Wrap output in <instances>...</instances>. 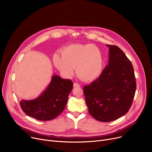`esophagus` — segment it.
<instances>
[{"label":"esophagus","mask_w":152,"mask_h":152,"mask_svg":"<svg viewBox=\"0 0 152 152\" xmlns=\"http://www.w3.org/2000/svg\"><path fill=\"white\" fill-rule=\"evenodd\" d=\"M73 87H80V85H79V84H77V83H75L73 84Z\"/></svg>","instance_id":"esophagus-1"}]
</instances>
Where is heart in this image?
Returning <instances> with one entry per match:
<instances>
[{"label":"heart","mask_w":152,"mask_h":152,"mask_svg":"<svg viewBox=\"0 0 152 152\" xmlns=\"http://www.w3.org/2000/svg\"><path fill=\"white\" fill-rule=\"evenodd\" d=\"M54 65L60 73L69 77L74 74L86 82H92L102 74L105 65L104 56L99 47L92 44H75L66 47L62 56L55 54Z\"/></svg>","instance_id":"obj_1"}]
</instances>
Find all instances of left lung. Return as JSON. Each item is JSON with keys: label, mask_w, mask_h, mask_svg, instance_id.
Returning <instances> with one entry per match:
<instances>
[{"label": "left lung", "mask_w": 152, "mask_h": 152, "mask_svg": "<svg viewBox=\"0 0 152 152\" xmlns=\"http://www.w3.org/2000/svg\"><path fill=\"white\" fill-rule=\"evenodd\" d=\"M109 47L108 65L101 75L84 87L89 113L97 120L110 122L126 115L136 89L134 68L118 46Z\"/></svg>", "instance_id": "left-lung-1"}]
</instances>
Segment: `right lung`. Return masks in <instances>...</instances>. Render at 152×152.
I'll return each instance as SVG.
<instances>
[{
    "label": "right lung",
    "instance_id": "add662e5",
    "mask_svg": "<svg viewBox=\"0 0 152 152\" xmlns=\"http://www.w3.org/2000/svg\"><path fill=\"white\" fill-rule=\"evenodd\" d=\"M73 86V83L70 79L53 75L49 85L39 97L33 100L20 101L21 109L28 116L37 120H52L65 109Z\"/></svg>",
    "mask_w": 152,
    "mask_h": 152
}]
</instances>
